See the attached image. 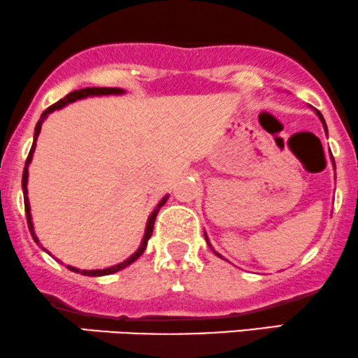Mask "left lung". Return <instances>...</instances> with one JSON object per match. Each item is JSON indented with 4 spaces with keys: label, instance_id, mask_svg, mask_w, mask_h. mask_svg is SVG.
I'll return each mask as SVG.
<instances>
[{
    "label": "left lung",
    "instance_id": "obj_1",
    "mask_svg": "<svg viewBox=\"0 0 358 358\" xmlns=\"http://www.w3.org/2000/svg\"><path fill=\"white\" fill-rule=\"evenodd\" d=\"M317 115L318 117H320V120L323 122V127H325V132H327V125H325V120H323V117H322V113L320 112H317ZM204 236H206V234H204ZM206 241H208V236H206ZM208 245H209V241H208ZM209 246H211V245H209ZM214 253H216V251H214ZM217 256H220V258H221V255L220 253H216Z\"/></svg>",
    "mask_w": 358,
    "mask_h": 358
}]
</instances>
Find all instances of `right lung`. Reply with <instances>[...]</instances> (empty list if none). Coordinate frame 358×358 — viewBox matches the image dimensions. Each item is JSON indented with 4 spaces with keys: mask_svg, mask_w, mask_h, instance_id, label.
<instances>
[{
    "mask_svg": "<svg viewBox=\"0 0 358 358\" xmlns=\"http://www.w3.org/2000/svg\"><path fill=\"white\" fill-rule=\"evenodd\" d=\"M124 94V90L122 88H108V87H88V88H82V90H75V92H70L69 95L63 96L62 100H58L57 103H53L52 107H48L46 110L41 113L40 120H38L36 127H35V137H33V145L31 149H29V154L27 157V164H24V169H23V180H21V186H23V197H24V211H27V221H28V228H29V233H31L33 239H35V243L40 245V241H38L36 234H35V228H33V222H31V213H29V201H28V189H27V184H28V166L29 162H31V157H33V152H35V147H36V138L40 136V130H41V124H43V120L48 117V113H52L55 110H58V108H63L65 105H69L71 102H75V100H80V99H85V96H96V95H120ZM167 197L169 196H164L161 199V203L157 204V208L154 209L152 214L149 216V221H147V226H145V233H144V238H142V243L141 246H138V250L130 256L129 259H125V262H122L119 264H115V266H110V268H105V270H78V268H73V266H66L70 271L73 273H80V275H85V276H103V275H112V273H117L120 270H124V268H127L130 263H134L136 259L141 256L142 253L145 251V246H147V241H149V238L152 236V229H154V222H155V216H157L159 209L162 208L164 204H166ZM46 251V250H45Z\"/></svg>",
    "mask_w": 358,
    "mask_h": 358,
    "instance_id": "right-lung-1",
    "label": "right lung"
}]
</instances>
